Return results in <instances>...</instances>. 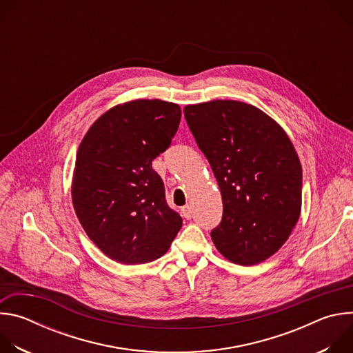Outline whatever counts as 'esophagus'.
<instances>
[{"label":"esophagus","mask_w":353,"mask_h":353,"mask_svg":"<svg viewBox=\"0 0 353 353\" xmlns=\"http://www.w3.org/2000/svg\"><path fill=\"white\" fill-rule=\"evenodd\" d=\"M181 214H183V216L185 218V219H190L191 216H192V211H191V207L187 204V205H184L183 208H181Z\"/></svg>","instance_id":"obj_1"}]
</instances>
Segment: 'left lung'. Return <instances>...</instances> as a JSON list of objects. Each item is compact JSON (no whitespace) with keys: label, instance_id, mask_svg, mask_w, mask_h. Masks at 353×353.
Masks as SVG:
<instances>
[{"label":"left lung","instance_id":"obj_1","mask_svg":"<svg viewBox=\"0 0 353 353\" xmlns=\"http://www.w3.org/2000/svg\"><path fill=\"white\" fill-rule=\"evenodd\" d=\"M223 203L211 237L232 263H263L283 245L301 210V165L283 128L237 100L184 108Z\"/></svg>","mask_w":353,"mask_h":353}]
</instances>
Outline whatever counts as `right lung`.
Here are the masks:
<instances>
[{"mask_svg":"<svg viewBox=\"0 0 353 353\" xmlns=\"http://www.w3.org/2000/svg\"><path fill=\"white\" fill-rule=\"evenodd\" d=\"M180 119L176 103L131 100L100 116L78 148L71 190L75 214L89 239L117 263L158 260L183 225L152 169Z\"/></svg>","mask_w":353,"mask_h":353,"instance_id":"obj_1","label":"right lung"}]
</instances>
